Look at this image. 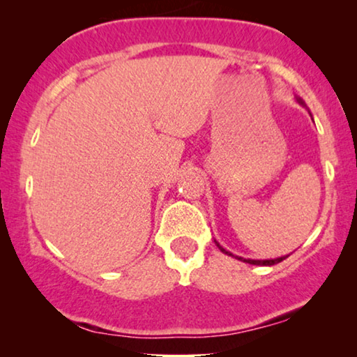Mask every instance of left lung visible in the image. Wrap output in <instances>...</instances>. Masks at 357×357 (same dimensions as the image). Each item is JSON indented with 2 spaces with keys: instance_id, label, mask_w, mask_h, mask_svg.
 Masks as SVG:
<instances>
[{
  "instance_id": "1",
  "label": "left lung",
  "mask_w": 357,
  "mask_h": 357,
  "mask_svg": "<svg viewBox=\"0 0 357 357\" xmlns=\"http://www.w3.org/2000/svg\"><path fill=\"white\" fill-rule=\"evenodd\" d=\"M299 102H301V104H304V102H302V100H299ZM218 247H219V245H218ZM219 248H221V250H222L224 253H227V255H232V253H229V252L224 250L222 247H219ZM287 257H289V255L281 257V258H275V260H245V258H238V260L250 263V265H266V266H271V265H276V263L282 261V260H284V258H287Z\"/></svg>"
}]
</instances>
